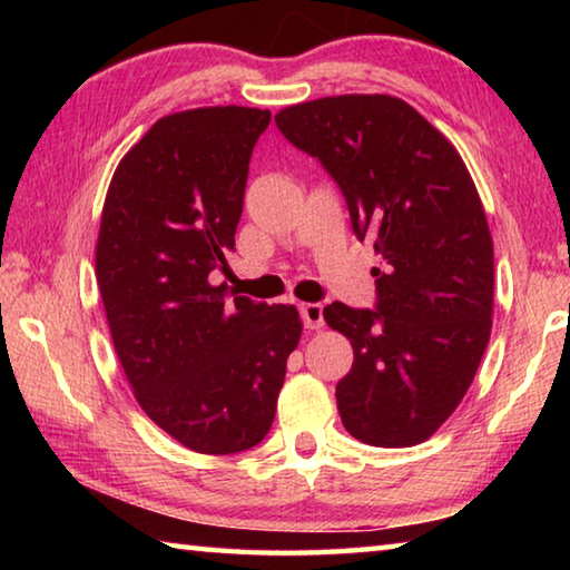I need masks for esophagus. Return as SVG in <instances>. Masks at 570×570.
Masks as SVG:
<instances>
[{
    "mask_svg": "<svg viewBox=\"0 0 570 570\" xmlns=\"http://www.w3.org/2000/svg\"><path fill=\"white\" fill-rule=\"evenodd\" d=\"M298 314H302V322L306 330H322L324 326V306L322 304H302L298 306Z\"/></svg>",
    "mask_w": 570,
    "mask_h": 570,
    "instance_id": "34e87169",
    "label": "esophagus"
}]
</instances>
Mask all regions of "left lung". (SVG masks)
<instances>
[{"label":"left lung","mask_w":570,"mask_h":570,"mask_svg":"<svg viewBox=\"0 0 570 570\" xmlns=\"http://www.w3.org/2000/svg\"><path fill=\"white\" fill-rule=\"evenodd\" d=\"M284 138L340 186L356 238H374V308L324 320L354 346L336 407L352 438L424 442L465 397L493 326V238L465 163L392 95H340L276 115Z\"/></svg>","instance_id":"1"}]
</instances>
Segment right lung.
<instances>
[{
  "mask_svg": "<svg viewBox=\"0 0 570 570\" xmlns=\"http://www.w3.org/2000/svg\"><path fill=\"white\" fill-rule=\"evenodd\" d=\"M272 112L198 108L160 118L120 160L95 272L115 352L148 417L188 450L234 455L272 430L296 306L230 299L224 272L250 153Z\"/></svg>",
  "mask_w": 570,
  "mask_h": 570,
  "instance_id": "add662e5",
  "label": "right lung"
}]
</instances>
